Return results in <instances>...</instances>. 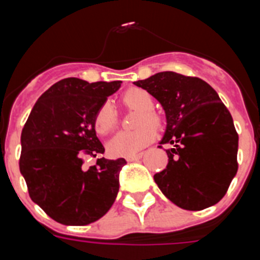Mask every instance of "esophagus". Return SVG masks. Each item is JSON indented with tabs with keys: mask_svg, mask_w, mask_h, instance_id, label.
<instances>
[{
	"mask_svg": "<svg viewBox=\"0 0 260 260\" xmlns=\"http://www.w3.org/2000/svg\"><path fill=\"white\" fill-rule=\"evenodd\" d=\"M142 156H143V153H135V155L127 156V157H126V161H128V162L138 161L139 158H142Z\"/></svg>",
	"mask_w": 260,
	"mask_h": 260,
	"instance_id": "esophagus-1",
	"label": "esophagus"
}]
</instances>
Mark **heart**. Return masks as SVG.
<instances>
[{"mask_svg": "<svg viewBox=\"0 0 260 260\" xmlns=\"http://www.w3.org/2000/svg\"><path fill=\"white\" fill-rule=\"evenodd\" d=\"M123 107L139 109L135 118V126H139L132 132H119L107 144V150L113 157L132 156L143 150L155 139L153 126L160 122L157 114L153 112V99L148 91L143 88H128L121 98ZM118 117L110 103H104L96 110L93 117V128L99 135H107L117 126ZM150 125H148V123Z\"/></svg>", "mask_w": 260, "mask_h": 260, "instance_id": "obj_1", "label": "heart"}]
</instances>
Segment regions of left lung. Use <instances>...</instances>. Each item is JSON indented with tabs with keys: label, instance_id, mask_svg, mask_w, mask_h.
<instances>
[{
	"label": "left lung",
	"instance_id": "1",
	"mask_svg": "<svg viewBox=\"0 0 260 260\" xmlns=\"http://www.w3.org/2000/svg\"><path fill=\"white\" fill-rule=\"evenodd\" d=\"M161 104L167 128L160 144L168 165L153 180L176 206L201 211L221 201L237 173L238 134L229 110L204 80L162 71L134 82Z\"/></svg>",
	"mask_w": 260,
	"mask_h": 260
}]
</instances>
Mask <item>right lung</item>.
<instances>
[{"mask_svg":"<svg viewBox=\"0 0 260 260\" xmlns=\"http://www.w3.org/2000/svg\"><path fill=\"white\" fill-rule=\"evenodd\" d=\"M121 83L59 80L38 99L23 127L20 173L32 202L59 224H91L116 201L125 158H98L84 171L82 156L104 153L93 117Z\"/></svg>","mask_w":260,"mask_h":260,"instance_id":"obj_1","label":"right lung"}]
</instances>
